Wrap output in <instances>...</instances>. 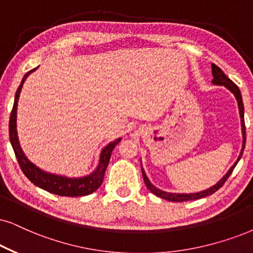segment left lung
Wrapping results in <instances>:
<instances>
[{
    "label": "left lung",
    "mask_w": 253,
    "mask_h": 253,
    "mask_svg": "<svg viewBox=\"0 0 253 253\" xmlns=\"http://www.w3.org/2000/svg\"><path fill=\"white\" fill-rule=\"evenodd\" d=\"M211 71H212V84L215 85H223L225 86L226 88L230 89V91L232 92L233 94H235L236 99H237V104H238V110H239V116H241V125H242V134H243V145H242V150H241V154H239L237 161L233 164V166L231 168L229 169L228 172L223 176L220 180L217 182L215 185H212V187H210L209 189L207 190H203V191H200V193H195V194H175V193H167V191H162L158 189V188L155 187V185H153L150 183V181L148 180V177H147L145 170H143L142 166H141V170H142V176H143V181H145L146 183V187L148 188V189L152 191L153 194L156 195V196L161 197V198H165V200L167 201H171V202H184V201H193V200H198V198H202V197H206V196H209V195H212L213 193H216L217 190L219 189L220 187H222L223 184L225 183V181L228 180V177L231 175V172L233 171V169H235L236 165L238 164V161L241 160L242 155H243V152H244V148H245V142H246V132H245V123H244V105H243V99H242V94H241V91H239L238 86L233 83L231 79H229L228 77L225 76V73L220 70L218 66L215 65V64H211Z\"/></svg>",
    "instance_id": "left-lung-1"
}]
</instances>
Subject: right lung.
<instances>
[{
    "label": "right lung",
    "instance_id": "obj_1",
    "mask_svg": "<svg viewBox=\"0 0 253 253\" xmlns=\"http://www.w3.org/2000/svg\"><path fill=\"white\" fill-rule=\"evenodd\" d=\"M36 69L25 73L23 79H22L21 85L18 86L17 91H16L14 106H12L10 120H9V137H10V143L12 148H14L18 165H20L22 171L24 172L25 176L33 182L35 185L42 188V189L49 191L51 194L70 197L85 196V195L92 194L100 187L101 183H103L104 175L105 171H106L108 162H110L111 154L112 152H113L114 147L120 142L121 137L110 142L106 147H104V149L101 150L100 153L99 164L97 166V168H95V170L92 171L89 175H86V176L83 177L72 178L62 176V175L50 174V172L42 170V169L38 168L37 166H35L33 162L29 161L28 158L23 153V150L21 148L20 140H18L17 136V105L18 98H20V93L22 91V87H23L25 79H27L29 75H30L31 72H34Z\"/></svg>",
    "mask_w": 253,
    "mask_h": 253
}]
</instances>
